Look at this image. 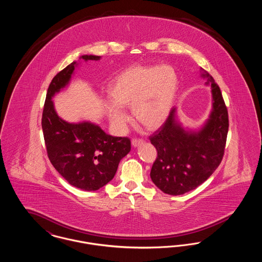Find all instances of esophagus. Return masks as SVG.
I'll return each instance as SVG.
<instances>
[{"instance_id":"obj_1","label":"esophagus","mask_w":262,"mask_h":262,"mask_svg":"<svg viewBox=\"0 0 262 262\" xmlns=\"http://www.w3.org/2000/svg\"><path fill=\"white\" fill-rule=\"evenodd\" d=\"M143 142H144V141H143V139H141V138H133V140H132V144H133L134 147H137L138 145L142 144Z\"/></svg>"}]
</instances>
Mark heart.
<instances>
[{
    "label": "heart",
    "mask_w": 262,
    "mask_h": 262,
    "mask_svg": "<svg viewBox=\"0 0 262 262\" xmlns=\"http://www.w3.org/2000/svg\"><path fill=\"white\" fill-rule=\"evenodd\" d=\"M179 85L171 66H135L113 80L109 88L112 102H106L104 112L116 127L125 126L128 117L122 108L132 107L137 123L155 128L168 118Z\"/></svg>",
    "instance_id": "1"
}]
</instances>
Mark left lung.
<instances>
[{"instance_id": "1", "label": "left lung", "mask_w": 262, "mask_h": 262, "mask_svg": "<svg viewBox=\"0 0 262 262\" xmlns=\"http://www.w3.org/2000/svg\"><path fill=\"white\" fill-rule=\"evenodd\" d=\"M202 77L211 85L212 111L198 132L185 129L173 108L149 139L157 150L150 177L155 186L171 195L184 194L204 183L224 155L229 128L228 110L220 88L205 71Z\"/></svg>"}]
</instances>
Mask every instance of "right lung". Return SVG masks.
<instances>
[{"label": "right lung", "instance_id": "obj_1", "mask_svg": "<svg viewBox=\"0 0 262 262\" xmlns=\"http://www.w3.org/2000/svg\"><path fill=\"white\" fill-rule=\"evenodd\" d=\"M80 59L97 61L100 56L84 55ZM76 66V62L70 63L52 79L42 114V129L54 168L70 185L91 191L112 180L119 163L130 151V139L109 136L90 122L73 124L58 116L52 98L69 84Z\"/></svg>", "mask_w": 262, "mask_h": 262}]
</instances>
